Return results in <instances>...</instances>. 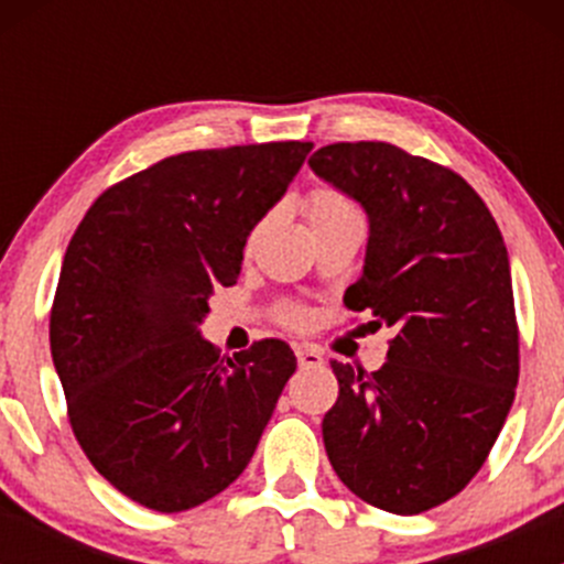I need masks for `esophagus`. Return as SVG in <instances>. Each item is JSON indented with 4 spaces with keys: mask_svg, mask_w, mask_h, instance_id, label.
I'll return each mask as SVG.
<instances>
[{
    "mask_svg": "<svg viewBox=\"0 0 564 564\" xmlns=\"http://www.w3.org/2000/svg\"><path fill=\"white\" fill-rule=\"evenodd\" d=\"M297 362L300 368H318L324 362V357L318 355L314 346H297Z\"/></svg>",
    "mask_w": 564,
    "mask_h": 564,
    "instance_id": "34e87169",
    "label": "esophagus"
}]
</instances>
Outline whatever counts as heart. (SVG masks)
Masks as SVG:
<instances>
[{
	"label": "heart",
	"instance_id": "heart-1",
	"mask_svg": "<svg viewBox=\"0 0 564 564\" xmlns=\"http://www.w3.org/2000/svg\"><path fill=\"white\" fill-rule=\"evenodd\" d=\"M346 215H360L355 204L344 196V193L333 191V187H318L308 198V220H327V218H346Z\"/></svg>",
	"mask_w": 564,
	"mask_h": 564
}]
</instances>
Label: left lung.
Here are the masks:
<instances>
[{
	"label": "left lung",
	"mask_w": 564,
	"mask_h": 564,
	"mask_svg": "<svg viewBox=\"0 0 564 564\" xmlns=\"http://www.w3.org/2000/svg\"><path fill=\"white\" fill-rule=\"evenodd\" d=\"M308 166L368 218L366 261L344 303L395 327L379 371L333 360L340 395L324 414V451L362 502L423 513L477 475L513 406L508 248L482 198L425 158L357 141L322 147Z\"/></svg>",
	"instance_id": "8db88e82"
}]
</instances>
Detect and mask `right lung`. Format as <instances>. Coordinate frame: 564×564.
I'll use <instances>...</instances> for the list:
<instances>
[{"mask_svg":"<svg viewBox=\"0 0 564 564\" xmlns=\"http://www.w3.org/2000/svg\"><path fill=\"white\" fill-rule=\"evenodd\" d=\"M311 150L272 141L166 158L108 187L67 246L51 357L73 434L144 508L180 513L229 488L297 368L275 338L218 360L202 322Z\"/></svg>","mask_w":564,"mask_h":564,"instance_id":"add662e5","label":"right lung"}]
</instances>
